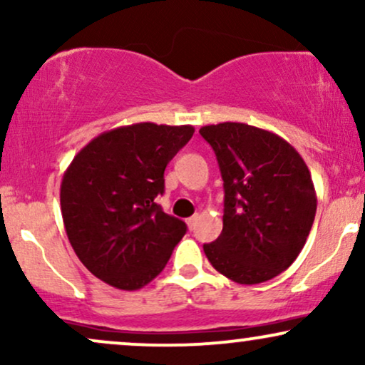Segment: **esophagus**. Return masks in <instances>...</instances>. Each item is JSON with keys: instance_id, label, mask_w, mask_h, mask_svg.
Instances as JSON below:
<instances>
[{"instance_id": "esophagus-1", "label": "esophagus", "mask_w": 365, "mask_h": 365, "mask_svg": "<svg viewBox=\"0 0 365 365\" xmlns=\"http://www.w3.org/2000/svg\"><path fill=\"white\" fill-rule=\"evenodd\" d=\"M197 217H199V216H192V217H188V220H187V226L190 230H194V226L197 223Z\"/></svg>"}]
</instances>
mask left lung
Listing matches in <instances>:
<instances>
[{"label": "left lung", "mask_w": 365, "mask_h": 365, "mask_svg": "<svg viewBox=\"0 0 365 365\" xmlns=\"http://www.w3.org/2000/svg\"><path fill=\"white\" fill-rule=\"evenodd\" d=\"M225 188L223 232L204 252L232 282L257 284L292 266L304 249L317 197L311 171L287 140L247 123L207 125Z\"/></svg>", "instance_id": "1"}]
</instances>
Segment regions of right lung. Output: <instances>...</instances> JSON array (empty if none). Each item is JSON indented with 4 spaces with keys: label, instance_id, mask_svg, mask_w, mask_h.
<instances>
[{
    "label": "right lung",
    "instance_id": "obj_1",
    "mask_svg": "<svg viewBox=\"0 0 365 365\" xmlns=\"http://www.w3.org/2000/svg\"><path fill=\"white\" fill-rule=\"evenodd\" d=\"M194 127L133 123L83 148L61 180L60 202L75 254L96 278L139 290L165 269L187 225L156 202L166 165Z\"/></svg>",
    "mask_w": 365,
    "mask_h": 365
}]
</instances>
